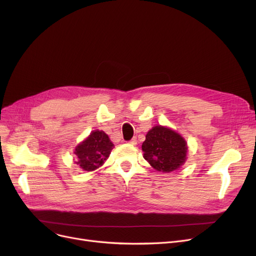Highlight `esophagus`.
I'll use <instances>...</instances> for the list:
<instances>
[{"instance_id": "34e87169", "label": "esophagus", "mask_w": 256, "mask_h": 256, "mask_svg": "<svg viewBox=\"0 0 256 256\" xmlns=\"http://www.w3.org/2000/svg\"><path fill=\"white\" fill-rule=\"evenodd\" d=\"M128 144H132V146L136 144V138H133L132 140H130L128 142Z\"/></svg>"}]
</instances>
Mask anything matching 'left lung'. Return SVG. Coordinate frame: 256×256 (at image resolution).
<instances>
[{
	"label": "left lung",
	"mask_w": 256,
	"mask_h": 256,
	"mask_svg": "<svg viewBox=\"0 0 256 256\" xmlns=\"http://www.w3.org/2000/svg\"><path fill=\"white\" fill-rule=\"evenodd\" d=\"M142 150L144 158L157 171L166 173L180 168L186 158V142L178 133L162 127H153L146 136Z\"/></svg>",
	"instance_id": "left-lung-1"
}]
</instances>
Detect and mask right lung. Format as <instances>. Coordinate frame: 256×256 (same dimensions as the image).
Here are the masks:
<instances>
[{"label":"right lung","instance_id":"1","mask_svg":"<svg viewBox=\"0 0 256 256\" xmlns=\"http://www.w3.org/2000/svg\"><path fill=\"white\" fill-rule=\"evenodd\" d=\"M114 148V144L104 131L96 130L75 149L77 164L85 171H94L104 164Z\"/></svg>","mask_w":256,"mask_h":256}]
</instances>
